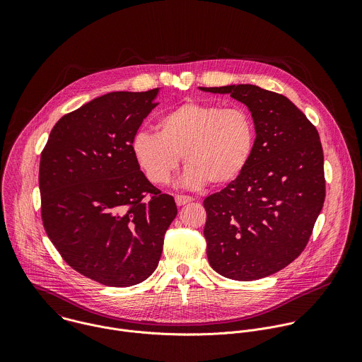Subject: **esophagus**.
<instances>
[{"mask_svg": "<svg viewBox=\"0 0 362 362\" xmlns=\"http://www.w3.org/2000/svg\"><path fill=\"white\" fill-rule=\"evenodd\" d=\"M175 200H176V204H177V206H185L186 203L193 202V197L185 196V194H177V196H175Z\"/></svg>", "mask_w": 362, "mask_h": 362, "instance_id": "1", "label": "esophagus"}]
</instances>
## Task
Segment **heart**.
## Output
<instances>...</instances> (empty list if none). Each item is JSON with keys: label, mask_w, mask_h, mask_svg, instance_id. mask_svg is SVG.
<instances>
[{"label": "heart", "mask_w": 362, "mask_h": 362, "mask_svg": "<svg viewBox=\"0 0 362 362\" xmlns=\"http://www.w3.org/2000/svg\"><path fill=\"white\" fill-rule=\"evenodd\" d=\"M253 144L255 126L246 110L189 101L159 119L158 133L137 132L130 150L144 177L158 186L170 180L183 154L187 166L179 185L197 189L209 182H233L246 168Z\"/></svg>", "instance_id": "obj_1"}]
</instances>
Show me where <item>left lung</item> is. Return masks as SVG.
Returning <instances> with one entry per match:
<instances>
[{
    "mask_svg": "<svg viewBox=\"0 0 362 362\" xmlns=\"http://www.w3.org/2000/svg\"><path fill=\"white\" fill-rule=\"evenodd\" d=\"M199 90L230 94L243 103L256 133L243 172L203 200L209 264L235 281L276 274L305 249L322 211L325 177L318 130L289 98L257 86Z\"/></svg>",
    "mask_w": 362,
    "mask_h": 362,
    "instance_id": "obj_1",
    "label": "left lung"
}]
</instances>
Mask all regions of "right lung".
Here are the masks:
<instances>
[{
	"label": "right lung",
	"instance_id": "obj_1",
	"mask_svg": "<svg viewBox=\"0 0 362 362\" xmlns=\"http://www.w3.org/2000/svg\"><path fill=\"white\" fill-rule=\"evenodd\" d=\"M158 94L113 91L86 103L56 123L41 153L44 229L74 271L107 286L154 272L177 215L175 199L144 177L130 150Z\"/></svg>",
	"mask_w": 362,
	"mask_h": 362
}]
</instances>
